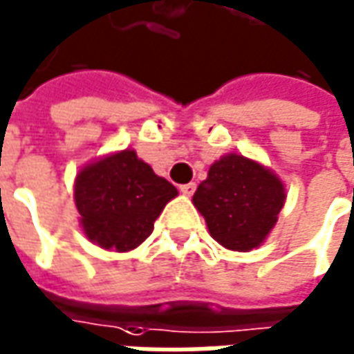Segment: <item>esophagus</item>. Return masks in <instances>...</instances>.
<instances>
[{"mask_svg": "<svg viewBox=\"0 0 354 354\" xmlns=\"http://www.w3.org/2000/svg\"><path fill=\"white\" fill-rule=\"evenodd\" d=\"M180 192L187 197L194 196V192H196V184H194V182H189V184H182V186H180Z\"/></svg>", "mask_w": 354, "mask_h": 354, "instance_id": "34e87169", "label": "esophagus"}]
</instances>
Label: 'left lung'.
<instances>
[{
    "label": "left lung",
    "mask_w": 354,
    "mask_h": 354,
    "mask_svg": "<svg viewBox=\"0 0 354 354\" xmlns=\"http://www.w3.org/2000/svg\"><path fill=\"white\" fill-rule=\"evenodd\" d=\"M285 197V186L273 170L230 153L211 165L192 201L221 246L250 252L275 227Z\"/></svg>",
    "instance_id": "left-lung-1"
}]
</instances>
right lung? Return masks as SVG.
Returning <instances> with one entry per match:
<instances>
[{
	"label": "right lung",
	"instance_id": "obj_1",
	"mask_svg": "<svg viewBox=\"0 0 354 354\" xmlns=\"http://www.w3.org/2000/svg\"><path fill=\"white\" fill-rule=\"evenodd\" d=\"M73 196L86 238L104 250L129 252L151 236L178 189L126 149L81 168Z\"/></svg>",
	"mask_w": 354,
	"mask_h": 354
}]
</instances>
